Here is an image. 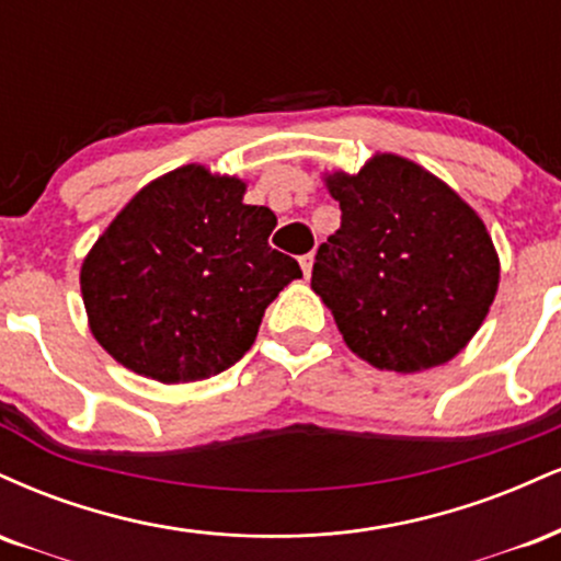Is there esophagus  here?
<instances>
[{
    "label": "esophagus",
    "mask_w": 561,
    "mask_h": 561,
    "mask_svg": "<svg viewBox=\"0 0 561 561\" xmlns=\"http://www.w3.org/2000/svg\"><path fill=\"white\" fill-rule=\"evenodd\" d=\"M299 265H301V273H305V275L312 273V265H314V254H312V252L301 254V256H299Z\"/></svg>",
    "instance_id": "obj_1"
}]
</instances>
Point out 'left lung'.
Here are the masks:
<instances>
[{
    "label": "left lung",
    "mask_w": 561,
    "mask_h": 561,
    "mask_svg": "<svg viewBox=\"0 0 561 561\" xmlns=\"http://www.w3.org/2000/svg\"><path fill=\"white\" fill-rule=\"evenodd\" d=\"M328 188L341 228L314 254L312 288L348 348L397 373L462 352L499 286L483 220L436 175L393 154L331 175Z\"/></svg>",
    "instance_id": "1"
}]
</instances>
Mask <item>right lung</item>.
I'll list each match as a JSON object with an SVG mask.
<instances>
[{
  "label": "right lung",
  "mask_w": 561,
  "mask_h": 561,
  "mask_svg": "<svg viewBox=\"0 0 561 561\" xmlns=\"http://www.w3.org/2000/svg\"><path fill=\"white\" fill-rule=\"evenodd\" d=\"M267 207L239 178L186 164L141 188L81 267L91 333L121 365L162 383L236 365L299 262L267 243Z\"/></svg>",
  "instance_id": "1"
}]
</instances>
